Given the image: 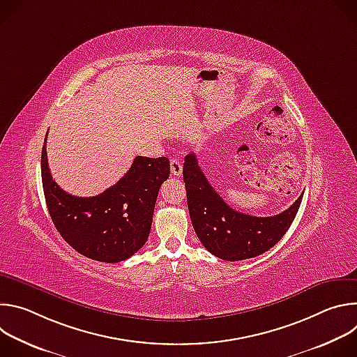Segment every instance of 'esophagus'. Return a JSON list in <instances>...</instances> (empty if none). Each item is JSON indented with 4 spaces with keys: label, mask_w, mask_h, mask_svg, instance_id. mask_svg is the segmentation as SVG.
I'll list each match as a JSON object with an SVG mask.
<instances>
[{
    "label": "esophagus",
    "mask_w": 357,
    "mask_h": 357,
    "mask_svg": "<svg viewBox=\"0 0 357 357\" xmlns=\"http://www.w3.org/2000/svg\"><path fill=\"white\" fill-rule=\"evenodd\" d=\"M171 174L179 176L182 174V164L178 160H171Z\"/></svg>",
    "instance_id": "34e87169"
}]
</instances>
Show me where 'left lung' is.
<instances>
[{"mask_svg":"<svg viewBox=\"0 0 357 357\" xmlns=\"http://www.w3.org/2000/svg\"><path fill=\"white\" fill-rule=\"evenodd\" d=\"M183 182L190 220L200 243L213 256L227 261L257 257L274 247L294 222L303 196L275 216L240 213L212 188L193 152L185 157Z\"/></svg>","mask_w":357,"mask_h":357,"instance_id":"left-lung-1","label":"left lung"}]
</instances>
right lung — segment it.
Instances as JSON below:
<instances>
[{
  "label": "right lung",
  "mask_w": 357,
  "mask_h": 357,
  "mask_svg": "<svg viewBox=\"0 0 357 357\" xmlns=\"http://www.w3.org/2000/svg\"><path fill=\"white\" fill-rule=\"evenodd\" d=\"M40 172L50 219L65 241L87 259L120 263L146 243L160 188L169 176V160L137 157L116 185L79 197L61 189L50 175L45 138Z\"/></svg>",
  "instance_id": "right-lung-1"
}]
</instances>
